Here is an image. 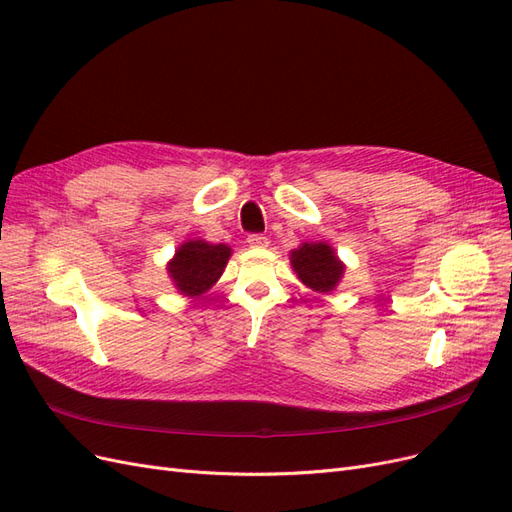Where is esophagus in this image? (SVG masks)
<instances>
[{
	"label": "esophagus",
	"instance_id": "esophagus-1",
	"mask_svg": "<svg viewBox=\"0 0 512 512\" xmlns=\"http://www.w3.org/2000/svg\"><path fill=\"white\" fill-rule=\"evenodd\" d=\"M247 243H250L252 247H267L269 239L265 235H250L247 237Z\"/></svg>",
	"mask_w": 512,
	"mask_h": 512
}]
</instances>
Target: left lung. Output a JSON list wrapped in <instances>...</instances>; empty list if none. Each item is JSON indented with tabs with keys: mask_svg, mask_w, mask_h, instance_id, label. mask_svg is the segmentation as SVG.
<instances>
[{
	"mask_svg": "<svg viewBox=\"0 0 512 512\" xmlns=\"http://www.w3.org/2000/svg\"><path fill=\"white\" fill-rule=\"evenodd\" d=\"M290 265L299 280L316 292H331L344 275V262L329 243H301L290 252Z\"/></svg>",
	"mask_w": 512,
	"mask_h": 512,
	"instance_id": "1",
	"label": "left lung"
}]
</instances>
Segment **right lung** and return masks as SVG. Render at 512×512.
I'll use <instances>...</instances> for the list:
<instances>
[{
    "label": "right lung",
    "instance_id": "1",
    "mask_svg": "<svg viewBox=\"0 0 512 512\" xmlns=\"http://www.w3.org/2000/svg\"><path fill=\"white\" fill-rule=\"evenodd\" d=\"M230 247L224 243H207L203 239L179 245L175 258L168 262V275L175 288L185 297H198L207 292L226 269Z\"/></svg>",
    "mask_w": 512,
    "mask_h": 512
}]
</instances>
